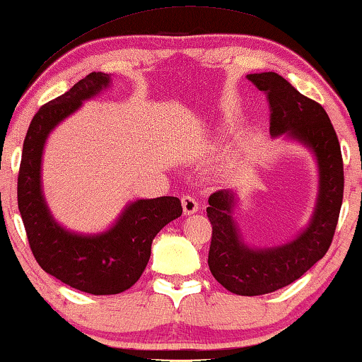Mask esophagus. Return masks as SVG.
Wrapping results in <instances>:
<instances>
[{
    "label": "esophagus",
    "instance_id": "obj_1",
    "mask_svg": "<svg viewBox=\"0 0 362 362\" xmlns=\"http://www.w3.org/2000/svg\"><path fill=\"white\" fill-rule=\"evenodd\" d=\"M181 204H182V211H185V216H191V214L197 212L199 209V204L192 196H182Z\"/></svg>",
    "mask_w": 362,
    "mask_h": 362
}]
</instances>
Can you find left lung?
Returning <instances> with one entry per match:
<instances>
[{
	"instance_id": "left-lung-1",
	"label": "left lung",
	"mask_w": 362,
	"mask_h": 362,
	"mask_svg": "<svg viewBox=\"0 0 362 362\" xmlns=\"http://www.w3.org/2000/svg\"><path fill=\"white\" fill-rule=\"evenodd\" d=\"M269 103V132L308 146L318 163V197L308 227L296 240L274 248H250L233 220V191L209 197L212 225L209 269L225 289L238 296H263L289 286L322 259L332 245L343 202L344 173L341 148L332 120L313 99L298 93L274 71L246 76Z\"/></svg>"
}]
</instances>
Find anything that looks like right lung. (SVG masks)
Segmentation results:
<instances>
[{
	"label": "right lung",
	"mask_w": 362,
	"mask_h": 362,
	"mask_svg": "<svg viewBox=\"0 0 362 362\" xmlns=\"http://www.w3.org/2000/svg\"><path fill=\"white\" fill-rule=\"evenodd\" d=\"M109 83L107 73L93 71L39 109L25 134L18 176V206L35 261L66 286L93 296L130 289L146 268L156 233L182 214L177 197L139 199L99 235L68 232L52 217L40 185L45 140L57 124Z\"/></svg>",
	"instance_id": "right-lung-1"
}]
</instances>
